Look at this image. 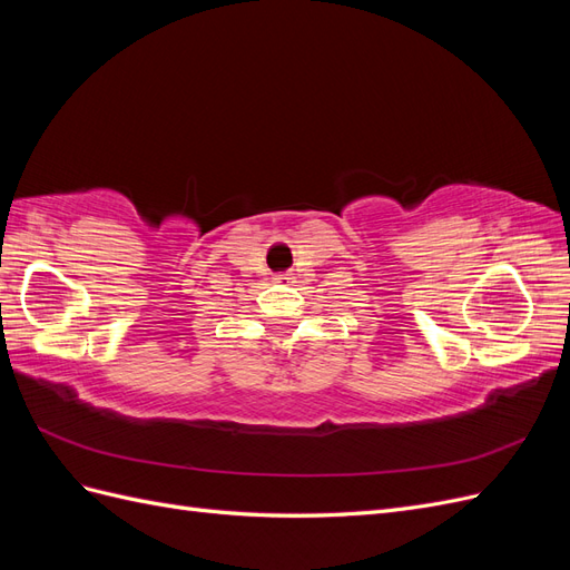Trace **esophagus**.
Masks as SVG:
<instances>
[{"mask_svg": "<svg viewBox=\"0 0 570 570\" xmlns=\"http://www.w3.org/2000/svg\"><path fill=\"white\" fill-rule=\"evenodd\" d=\"M292 278H295V275H292V273H281V275H275L273 281H278V283H292Z\"/></svg>", "mask_w": 570, "mask_h": 570, "instance_id": "obj_1", "label": "esophagus"}]
</instances>
